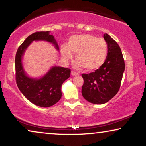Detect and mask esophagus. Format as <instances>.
I'll use <instances>...</instances> for the list:
<instances>
[{"instance_id": "1", "label": "esophagus", "mask_w": 146, "mask_h": 146, "mask_svg": "<svg viewBox=\"0 0 146 146\" xmlns=\"http://www.w3.org/2000/svg\"><path fill=\"white\" fill-rule=\"evenodd\" d=\"M71 75L72 76H77V75H79V73H76L75 71H71Z\"/></svg>"}]
</instances>
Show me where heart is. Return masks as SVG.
<instances>
[{
	"label": "heart",
	"instance_id": "obj_1",
	"mask_svg": "<svg viewBox=\"0 0 146 146\" xmlns=\"http://www.w3.org/2000/svg\"><path fill=\"white\" fill-rule=\"evenodd\" d=\"M61 54L66 60L73 58L76 54L75 67H84L87 71L99 69L106 62L108 54V45L103 38H97L91 34L74 35L69 37L67 44H62Z\"/></svg>",
	"mask_w": 146,
	"mask_h": 146
}]
</instances>
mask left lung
Returning <instances> with one entry per match:
<instances>
[{
    "label": "left lung",
    "instance_id": "obj_1",
    "mask_svg": "<svg viewBox=\"0 0 146 146\" xmlns=\"http://www.w3.org/2000/svg\"><path fill=\"white\" fill-rule=\"evenodd\" d=\"M104 38L108 45L106 62L94 72L82 74L84 79L82 96L95 104H105L117 94L125 67L119 44L107 33L104 34Z\"/></svg>",
    "mask_w": 146,
    "mask_h": 146
}]
</instances>
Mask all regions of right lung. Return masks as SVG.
I'll return each mask as SVG.
<instances>
[{
	"instance_id": "1",
	"label": "right lung",
	"mask_w": 146,
	"mask_h": 146,
	"mask_svg": "<svg viewBox=\"0 0 146 146\" xmlns=\"http://www.w3.org/2000/svg\"><path fill=\"white\" fill-rule=\"evenodd\" d=\"M34 40H44L51 42L59 50L53 35L49 31H37L31 34L23 41L17 49L15 66L17 87L28 100L40 107L48 108L54 105L62 97L61 87L70 77L71 69L62 67H52L48 72L40 79L30 78L23 70L22 57L25 50Z\"/></svg>"
}]
</instances>
